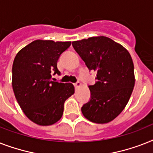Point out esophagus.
Masks as SVG:
<instances>
[{
  "label": "esophagus",
  "mask_w": 153,
  "mask_h": 153,
  "mask_svg": "<svg viewBox=\"0 0 153 153\" xmlns=\"http://www.w3.org/2000/svg\"><path fill=\"white\" fill-rule=\"evenodd\" d=\"M81 86H82V83H81L80 82H76L75 84H74V87L76 88V89L81 87Z\"/></svg>",
  "instance_id": "obj_1"
}]
</instances>
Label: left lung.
Listing matches in <instances>:
<instances>
[{"label":"left lung","mask_w":153,"mask_h":153,"mask_svg":"<svg viewBox=\"0 0 153 153\" xmlns=\"http://www.w3.org/2000/svg\"><path fill=\"white\" fill-rule=\"evenodd\" d=\"M72 45L97 82L89 85L91 97L82 108L83 115L95 123H108L123 111L134 87V63L122 45L105 36L74 41Z\"/></svg>","instance_id":"obj_1"}]
</instances>
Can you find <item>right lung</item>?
<instances>
[{
    "label": "right lung",
    "mask_w": 153,
    "mask_h": 153,
    "mask_svg": "<svg viewBox=\"0 0 153 153\" xmlns=\"http://www.w3.org/2000/svg\"><path fill=\"white\" fill-rule=\"evenodd\" d=\"M71 42L35 40L23 48L12 65V89L21 109L30 120L50 126L61 119L65 100L74 93L71 83L52 80L59 74L57 60Z\"/></svg>",
    "instance_id": "right-lung-1"
}]
</instances>
